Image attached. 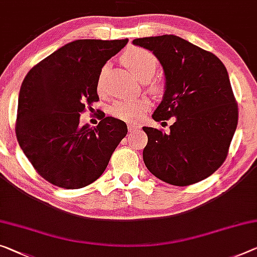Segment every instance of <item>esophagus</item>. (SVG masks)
<instances>
[{
  "label": "esophagus",
  "mask_w": 257,
  "mask_h": 257,
  "mask_svg": "<svg viewBox=\"0 0 257 257\" xmlns=\"http://www.w3.org/2000/svg\"><path fill=\"white\" fill-rule=\"evenodd\" d=\"M140 128H141V126H140L139 124H136V123H131V124H128V131L131 132V133L136 132V131H139Z\"/></svg>",
  "instance_id": "esophagus-1"
}]
</instances>
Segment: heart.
<instances>
[{
    "label": "heart",
    "mask_w": 257,
    "mask_h": 257,
    "mask_svg": "<svg viewBox=\"0 0 257 257\" xmlns=\"http://www.w3.org/2000/svg\"><path fill=\"white\" fill-rule=\"evenodd\" d=\"M124 64L140 79L146 81L153 77L159 65L157 57L152 51L141 47H132L125 51L121 56ZM105 68L102 69L97 79V92H103V76ZM149 103L146 100L137 101H117L110 108V113L113 117L124 120H133L144 115L147 111Z\"/></svg>",
    "instance_id": "obj_1"
}]
</instances>
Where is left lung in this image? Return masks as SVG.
<instances>
[{
    "label": "left lung",
    "instance_id": "8db88e82",
    "mask_svg": "<svg viewBox=\"0 0 257 257\" xmlns=\"http://www.w3.org/2000/svg\"><path fill=\"white\" fill-rule=\"evenodd\" d=\"M137 46L159 58L165 74L163 101L153 119L175 117L170 132L142 127L146 167L157 178L188 186L211 176L226 160L238 125V104L222 61L177 35L140 38Z\"/></svg>",
    "mask_w": 257,
    "mask_h": 257
}]
</instances>
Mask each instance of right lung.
Segmentation results:
<instances>
[{
  "mask_svg": "<svg viewBox=\"0 0 257 257\" xmlns=\"http://www.w3.org/2000/svg\"><path fill=\"white\" fill-rule=\"evenodd\" d=\"M125 40H76L39 62L24 78L16 137L39 175L55 186L77 189L95 181L127 134L125 121L98 113L96 127L79 125L98 101L102 68Z\"/></svg>",
  "mask_w": 257,
  "mask_h": 257,
  "instance_id": "obj_1",
  "label": "right lung"
}]
</instances>
